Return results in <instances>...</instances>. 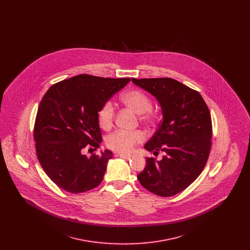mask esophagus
Wrapping results in <instances>:
<instances>
[{"label": "esophagus", "mask_w": 250, "mask_h": 250, "mask_svg": "<svg viewBox=\"0 0 250 250\" xmlns=\"http://www.w3.org/2000/svg\"><path fill=\"white\" fill-rule=\"evenodd\" d=\"M120 157H122V158H125V159H130L131 155H126V154H118Z\"/></svg>", "instance_id": "esophagus-1"}]
</instances>
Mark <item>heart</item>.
Instances as JSON below:
<instances>
[{
  "label": "heart",
  "mask_w": 250,
  "mask_h": 250,
  "mask_svg": "<svg viewBox=\"0 0 250 250\" xmlns=\"http://www.w3.org/2000/svg\"><path fill=\"white\" fill-rule=\"evenodd\" d=\"M122 101L140 113V120L142 122H152L154 114L151 110L153 103L151 98L142 90L134 89L127 91L121 96ZM114 119V106L111 101H106L97 112V120L99 125L107 129L112 125ZM145 136L142 131H128L118 129L107 135L106 144L113 151L121 153H127L134 146L144 141Z\"/></svg>",
  "instance_id": "heart-1"
}]
</instances>
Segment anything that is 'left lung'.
Returning <instances> with one entry per match:
<instances>
[{
  "label": "left lung",
  "instance_id": "left-lung-1",
  "mask_svg": "<svg viewBox=\"0 0 250 250\" xmlns=\"http://www.w3.org/2000/svg\"><path fill=\"white\" fill-rule=\"evenodd\" d=\"M159 102L163 120L144 148L165 153L157 161L146 157L138 179L144 188L161 197L186 189L199 177L208 160L212 131L209 108L199 92L170 78L132 79Z\"/></svg>",
  "mask_w": 250,
  "mask_h": 250
}]
</instances>
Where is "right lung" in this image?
I'll list each match as a JSON object with an SVG mask.
<instances>
[{
  "label": "right lung",
  "instance_id": "obj_1",
  "mask_svg": "<svg viewBox=\"0 0 250 250\" xmlns=\"http://www.w3.org/2000/svg\"><path fill=\"white\" fill-rule=\"evenodd\" d=\"M130 82L78 75L53 84L43 96L36 114L34 138L40 165L63 190L83 193L103 180L112 153L83 155L102 142L97 112L112 95Z\"/></svg>",
  "mask_w": 250,
  "mask_h": 250
}]
</instances>
